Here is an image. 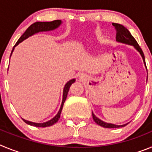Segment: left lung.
Listing matches in <instances>:
<instances>
[{
	"label": "left lung",
	"mask_w": 152,
	"mask_h": 152,
	"mask_svg": "<svg viewBox=\"0 0 152 152\" xmlns=\"http://www.w3.org/2000/svg\"><path fill=\"white\" fill-rule=\"evenodd\" d=\"M113 26L115 27V29H116V41L119 42H123V43H126V44H129V45H133L135 49L140 52L141 56H142V58H143V61H144L145 64L144 53H143V52H142V49L140 48V46H139V45L136 42V40L135 39V38H134L133 36L131 35V33H129V31L126 29L125 26H123V25H120V24L114 23H113ZM92 116H93V119H94V120L95 121V123H96V124L99 125V126H103V127H104V128H119V127H123V126H126V125L128 124V123H127V124L122 125V126H116V125L111 124V123H104V122H103L102 120H100V119H98L97 117H96L94 113H92Z\"/></svg>",
	"instance_id": "left-lung-1"
}]
</instances>
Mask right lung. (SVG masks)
<instances>
[{"label": "right lung", "mask_w": 152, "mask_h": 152, "mask_svg": "<svg viewBox=\"0 0 152 152\" xmlns=\"http://www.w3.org/2000/svg\"><path fill=\"white\" fill-rule=\"evenodd\" d=\"M61 23V21L59 20H53L51 21V22H36L34 23H33L31 26H29V27L27 28L25 33L21 36V37L18 39V41L17 42V43L15 44V45L13 46V49H12L11 54L13 52V49H14V47L17 46L19 43H20L21 42L23 41L24 39H26V38H28L29 36H32V35L35 34L36 33H39V32H42V31H49L52 30V29H56L57 27H58L60 24ZM10 54V56H11ZM75 81V79H72V80H69L64 88V91H63V99H62V103H61V107H60V110L58 111V113H57L56 116L54 118H52L51 120L48 122H45V123H32V122L27 121V120H25V119H23L26 124L30 125V126H36V127H47V126H50L54 125L55 123H57L58 119L60 118V115H61V110H62V107L63 105H64V103L66 100L67 95H68V91H69V88L71 87L72 84Z\"/></svg>", "instance_id": "obj_1"}]
</instances>
